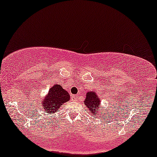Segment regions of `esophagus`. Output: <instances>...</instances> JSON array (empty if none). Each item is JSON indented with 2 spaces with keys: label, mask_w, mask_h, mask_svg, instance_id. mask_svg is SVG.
<instances>
[{
  "label": "esophagus",
  "mask_w": 157,
  "mask_h": 157,
  "mask_svg": "<svg viewBox=\"0 0 157 157\" xmlns=\"http://www.w3.org/2000/svg\"><path fill=\"white\" fill-rule=\"evenodd\" d=\"M72 98H73V100L74 101H78V97H77L76 95H73Z\"/></svg>",
  "instance_id": "34e87169"
}]
</instances>
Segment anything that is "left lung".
Returning a JSON list of instances; mask_svg holds the SVG:
<instances>
[{
	"label": "left lung",
	"instance_id": "obj_1",
	"mask_svg": "<svg viewBox=\"0 0 157 157\" xmlns=\"http://www.w3.org/2000/svg\"><path fill=\"white\" fill-rule=\"evenodd\" d=\"M84 104L89 110V112L94 117H98L100 115V105L101 100L95 91H89L86 94Z\"/></svg>",
	"mask_w": 157,
	"mask_h": 157
}]
</instances>
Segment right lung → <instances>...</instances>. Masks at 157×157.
<instances>
[{
	"instance_id": "add662e5",
	"label": "right lung",
	"mask_w": 157,
	"mask_h": 157,
	"mask_svg": "<svg viewBox=\"0 0 157 157\" xmlns=\"http://www.w3.org/2000/svg\"><path fill=\"white\" fill-rule=\"evenodd\" d=\"M70 101V94L63 89L62 86L54 84L48 94L40 99L41 108L48 114L56 113L64 103Z\"/></svg>"
}]
</instances>
